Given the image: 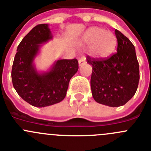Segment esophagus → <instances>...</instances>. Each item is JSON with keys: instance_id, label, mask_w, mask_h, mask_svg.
Returning a JSON list of instances; mask_svg holds the SVG:
<instances>
[{"instance_id": "34e87169", "label": "esophagus", "mask_w": 151, "mask_h": 151, "mask_svg": "<svg viewBox=\"0 0 151 151\" xmlns=\"http://www.w3.org/2000/svg\"><path fill=\"white\" fill-rule=\"evenodd\" d=\"M86 63V57L85 56H81V58H79V60H78V64H79V66H81L83 65V64H84Z\"/></svg>"}]
</instances>
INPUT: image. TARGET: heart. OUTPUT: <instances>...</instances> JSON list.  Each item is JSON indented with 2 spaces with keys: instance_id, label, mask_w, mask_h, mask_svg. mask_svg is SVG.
<instances>
[{
  "instance_id": "b5f03b06",
  "label": "heart",
  "mask_w": 151,
  "mask_h": 151,
  "mask_svg": "<svg viewBox=\"0 0 151 151\" xmlns=\"http://www.w3.org/2000/svg\"><path fill=\"white\" fill-rule=\"evenodd\" d=\"M116 43L113 32L98 27L89 28L81 39V45L90 46V54L96 58L108 57L114 51Z\"/></svg>"
}]
</instances>
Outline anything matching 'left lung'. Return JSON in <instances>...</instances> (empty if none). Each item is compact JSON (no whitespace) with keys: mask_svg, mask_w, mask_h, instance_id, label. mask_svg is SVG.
<instances>
[{"mask_svg":"<svg viewBox=\"0 0 151 151\" xmlns=\"http://www.w3.org/2000/svg\"><path fill=\"white\" fill-rule=\"evenodd\" d=\"M117 52L107 58H92L90 80L92 95L96 102L110 107L125 104L136 93L139 66L134 45L119 30H115Z\"/></svg>","mask_w":151,"mask_h":151,"instance_id":"8db88e82","label":"left lung"}]
</instances>
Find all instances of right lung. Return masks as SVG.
Here are the masks:
<instances>
[{
  "instance_id": "add662e5",
  "label": "right lung",
  "mask_w": 151,
  "mask_h": 151,
  "mask_svg": "<svg viewBox=\"0 0 151 151\" xmlns=\"http://www.w3.org/2000/svg\"><path fill=\"white\" fill-rule=\"evenodd\" d=\"M52 38L48 24H38L23 38L14 58V88L24 101L34 107H47L62 101L67 95L70 78L78 71V60L74 58L58 60L50 71L38 73L33 61L41 44Z\"/></svg>"
}]
</instances>
